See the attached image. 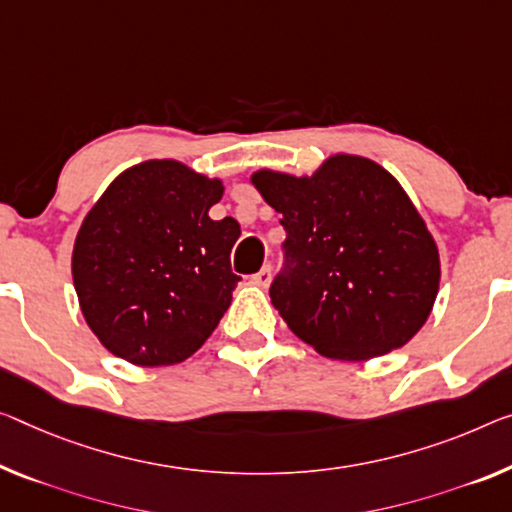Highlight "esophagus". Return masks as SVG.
I'll return each instance as SVG.
<instances>
[{
    "mask_svg": "<svg viewBox=\"0 0 512 512\" xmlns=\"http://www.w3.org/2000/svg\"><path fill=\"white\" fill-rule=\"evenodd\" d=\"M251 281H254L256 286L267 288V286H270V281H272V267L265 265L263 270H258V272L254 274V277H251Z\"/></svg>",
    "mask_w": 512,
    "mask_h": 512,
    "instance_id": "obj_1",
    "label": "esophagus"
}]
</instances>
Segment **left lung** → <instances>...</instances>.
Listing matches in <instances>:
<instances>
[{
    "label": "left lung",
    "instance_id": "1",
    "mask_svg": "<svg viewBox=\"0 0 512 512\" xmlns=\"http://www.w3.org/2000/svg\"><path fill=\"white\" fill-rule=\"evenodd\" d=\"M251 183L283 217L286 267L270 297L290 332L341 361L387 355L419 332L439 290V251L387 169L338 153L313 176L261 169Z\"/></svg>",
    "mask_w": 512,
    "mask_h": 512
}]
</instances>
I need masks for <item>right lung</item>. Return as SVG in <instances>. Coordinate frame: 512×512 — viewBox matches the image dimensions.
<instances>
[{
    "label": "right lung",
    "instance_id": "obj_1",
    "mask_svg": "<svg viewBox=\"0 0 512 512\" xmlns=\"http://www.w3.org/2000/svg\"><path fill=\"white\" fill-rule=\"evenodd\" d=\"M219 178L176 160L125 169L89 210L73 247V283L98 341L135 366L180 364L206 343L240 277L233 217L215 222Z\"/></svg>",
    "mask_w": 512,
    "mask_h": 512
}]
</instances>
